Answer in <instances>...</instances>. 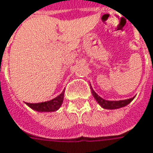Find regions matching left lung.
<instances>
[{
	"mask_svg": "<svg viewBox=\"0 0 153 153\" xmlns=\"http://www.w3.org/2000/svg\"><path fill=\"white\" fill-rule=\"evenodd\" d=\"M91 91L93 93V96L94 97V98L97 101V102L99 104L100 106L102 107L103 109H108V110H115L121 108L124 106H127L128 104L131 102L132 101L134 100L135 97H132V98H128V99L125 100H120V101H108V100L103 99L102 97H101L98 96L95 91L93 89V88L91 86Z\"/></svg>",
	"mask_w": 153,
	"mask_h": 153,
	"instance_id": "left-lung-1",
	"label": "left lung"
}]
</instances>
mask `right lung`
I'll return each instance as SVG.
<instances>
[{
	"label": "right lung",
	"mask_w": 153,
	"mask_h": 153,
	"mask_svg": "<svg viewBox=\"0 0 153 153\" xmlns=\"http://www.w3.org/2000/svg\"><path fill=\"white\" fill-rule=\"evenodd\" d=\"M64 93L65 90L62 91V93L60 95L56 97L55 98L47 102L39 103H26L31 109L34 110L38 112H52V111H56L59 110L64 100Z\"/></svg>",
	"instance_id": "right-lung-1"
}]
</instances>
